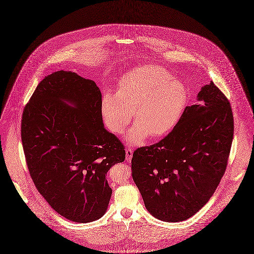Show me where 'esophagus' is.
<instances>
[{
    "mask_svg": "<svg viewBox=\"0 0 254 254\" xmlns=\"http://www.w3.org/2000/svg\"><path fill=\"white\" fill-rule=\"evenodd\" d=\"M132 157V150L131 149H127L126 150V159L129 162Z\"/></svg>",
    "mask_w": 254,
    "mask_h": 254,
    "instance_id": "esophagus-1",
    "label": "esophagus"
}]
</instances>
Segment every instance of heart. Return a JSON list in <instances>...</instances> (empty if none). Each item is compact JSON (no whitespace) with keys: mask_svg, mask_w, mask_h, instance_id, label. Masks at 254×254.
Returning <instances> with one entry per match:
<instances>
[{"mask_svg":"<svg viewBox=\"0 0 254 254\" xmlns=\"http://www.w3.org/2000/svg\"><path fill=\"white\" fill-rule=\"evenodd\" d=\"M187 102L188 92L180 80L162 66L147 64L121 79L117 95L105 93L100 109L108 128L118 134L126 130L133 111L136 124L127 141L137 145L149 134L156 138L170 132L182 117Z\"/></svg>","mask_w":254,"mask_h":254,"instance_id":"obj_1","label":"heart"}]
</instances>
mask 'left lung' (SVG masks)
I'll return each instance as SVG.
<instances>
[{"label":"left lung","mask_w":254,"mask_h":254,"mask_svg":"<svg viewBox=\"0 0 254 254\" xmlns=\"http://www.w3.org/2000/svg\"><path fill=\"white\" fill-rule=\"evenodd\" d=\"M187 106L172 131L138 148L132 178L146 209L156 218L184 221L209 201L225 172L234 134L230 102L211 81Z\"/></svg>","instance_id":"obj_1"}]
</instances>
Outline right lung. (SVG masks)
Instances as JSON below:
<instances>
[{
    "mask_svg": "<svg viewBox=\"0 0 254 254\" xmlns=\"http://www.w3.org/2000/svg\"><path fill=\"white\" fill-rule=\"evenodd\" d=\"M95 81L60 70L40 81L26 104L21 139L31 178L59 215L87 223L105 214L108 170L123 162L121 141L104 128Z\"/></svg>",
    "mask_w": 254,
    "mask_h": 254,
    "instance_id": "add662e5",
    "label": "right lung"
}]
</instances>
